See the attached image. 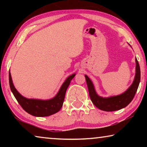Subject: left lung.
Returning <instances> with one entry per match:
<instances>
[{
    "instance_id": "obj_1",
    "label": "left lung",
    "mask_w": 147,
    "mask_h": 147,
    "mask_svg": "<svg viewBox=\"0 0 147 147\" xmlns=\"http://www.w3.org/2000/svg\"><path fill=\"white\" fill-rule=\"evenodd\" d=\"M136 73L133 84L124 93L120 95L111 96L109 98H102L99 96L96 93L94 90L93 84L89 78V77L85 75L87 85H88L89 94L92 102L94 104L96 108L101 110L106 111H113L121 109L124 107L127 106L133 98L138 90L141 78L140 67L138 59H136Z\"/></svg>"
}]
</instances>
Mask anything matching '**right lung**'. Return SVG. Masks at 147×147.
<instances>
[{
  "label": "right lung",
  "mask_w": 147,
  "mask_h": 147,
  "mask_svg": "<svg viewBox=\"0 0 147 147\" xmlns=\"http://www.w3.org/2000/svg\"><path fill=\"white\" fill-rule=\"evenodd\" d=\"M75 74L69 76L61 86L58 94L55 97L48 100H36V99H28L20 94L16 90L12 82L11 74L9 72V82L10 89L19 104L24 111L36 117H47L53 115L60 110L63 106L65 95L67 89L70 84L71 80L73 79Z\"/></svg>",
  "instance_id": "add662e5"
}]
</instances>
